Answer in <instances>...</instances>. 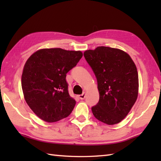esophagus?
<instances>
[{"label":"esophagus","mask_w":161,"mask_h":161,"mask_svg":"<svg viewBox=\"0 0 161 161\" xmlns=\"http://www.w3.org/2000/svg\"><path fill=\"white\" fill-rule=\"evenodd\" d=\"M79 97H80V100H84V99L86 97V93H85V92H84L82 94L79 95Z\"/></svg>","instance_id":"1"}]
</instances>
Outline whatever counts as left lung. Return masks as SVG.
<instances>
[{
  "instance_id": "8db88e82",
  "label": "left lung",
  "mask_w": 161,
  "mask_h": 161,
  "mask_svg": "<svg viewBox=\"0 0 161 161\" xmlns=\"http://www.w3.org/2000/svg\"><path fill=\"white\" fill-rule=\"evenodd\" d=\"M84 56L94 72L100 93L91 108L95 118L108 125L124 119L137 100V68L127 53L119 49L99 46L86 50Z\"/></svg>"
}]
</instances>
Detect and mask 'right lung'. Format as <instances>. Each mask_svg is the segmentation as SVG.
<instances>
[{"label":"right lung","mask_w":161,"mask_h":161,"mask_svg":"<svg viewBox=\"0 0 161 161\" xmlns=\"http://www.w3.org/2000/svg\"><path fill=\"white\" fill-rule=\"evenodd\" d=\"M82 56L81 51L46 48L27 60L22 89L27 104L39 118L54 122L71 114L76 102L68 93L66 74Z\"/></svg>","instance_id":"add662e5"}]
</instances>
